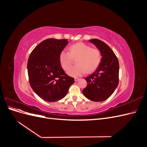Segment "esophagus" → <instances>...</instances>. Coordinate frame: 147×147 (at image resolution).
I'll use <instances>...</instances> for the list:
<instances>
[{
  "label": "esophagus",
  "mask_w": 147,
  "mask_h": 147,
  "mask_svg": "<svg viewBox=\"0 0 147 147\" xmlns=\"http://www.w3.org/2000/svg\"><path fill=\"white\" fill-rule=\"evenodd\" d=\"M79 80H80V79H79L78 78H75V82H78V81Z\"/></svg>",
  "instance_id": "obj_1"
}]
</instances>
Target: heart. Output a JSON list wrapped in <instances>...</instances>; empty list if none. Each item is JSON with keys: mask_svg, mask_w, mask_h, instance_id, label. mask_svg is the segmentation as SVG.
<instances>
[{"mask_svg": "<svg viewBox=\"0 0 147 147\" xmlns=\"http://www.w3.org/2000/svg\"><path fill=\"white\" fill-rule=\"evenodd\" d=\"M101 58V53L98 49L91 48L82 42L74 44L69 47V53L62 51L59 55L61 66L65 71L70 67L73 59H76V65L67 71V74L74 77H82L86 71L88 73L94 71L99 65Z\"/></svg>", "mask_w": 147, "mask_h": 147, "instance_id": "heart-1", "label": "heart"}]
</instances>
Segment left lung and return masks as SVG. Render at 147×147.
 <instances>
[{
	"label": "left lung",
	"instance_id": "left-lung-1",
	"mask_svg": "<svg viewBox=\"0 0 147 147\" xmlns=\"http://www.w3.org/2000/svg\"><path fill=\"white\" fill-rule=\"evenodd\" d=\"M101 53L98 67L85 79L86 87L83 94L92 101L102 102L112 95L119 83V62L114 52L105 43L99 39L90 40Z\"/></svg>",
	"mask_w": 147,
	"mask_h": 147
}]
</instances>
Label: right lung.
I'll return each instance as SVG.
<instances>
[{"label": "right lung", "instance_id": "obj_1", "mask_svg": "<svg viewBox=\"0 0 147 147\" xmlns=\"http://www.w3.org/2000/svg\"><path fill=\"white\" fill-rule=\"evenodd\" d=\"M68 43L67 39L48 38L40 43L29 56L30 85L44 100L51 102L64 98L75 82L65 73L59 60L60 53Z\"/></svg>", "mask_w": 147, "mask_h": 147}]
</instances>
